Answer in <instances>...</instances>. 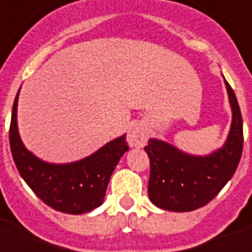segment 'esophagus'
Here are the masks:
<instances>
[{"label":"esophagus","mask_w":252,"mask_h":252,"mask_svg":"<svg viewBox=\"0 0 252 252\" xmlns=\"http://www.w3.org/2000/svg\"><path fill=\"white\" fill-rule=\"evenodd\" d=\"M148 141V128L142 124L134 125L133 127L128 130L127 142L130 146L134 148H142Z\"/></svg>","instance_id":"obj_1"}]
</instances>
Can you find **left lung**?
Instances as JSON below:
<instances>
[{"instance_id":"8db88e82","label":"left lung","mask_w":252,"mask_h":252,"mask_svg":"<svg viewBox=\"0 0 252 252\" xmlns=\"http://www.w3.org/2000/svg\"><path fill=\"white\" fill-rule=\"evenodd\" d=\"M225 87L232 107V125L223 148L205 157H194L158 139H149L145 146L150 159L148 193L158 208L189 212L204 207L234 176L243 152V121L227 80Z\"/></svg>"}]
</instances>
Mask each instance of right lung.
Instances as JSON below:
<instances>
[{"mask_svg":"<svg viewBox=\"0 0 252 252\" xmlns=\"http://www.w3.org/2000/svg\"><path fill=\"white\" fill-rule=\"evenodd\" d=\"M17 100L18 94L13 103L9 142L14 164L25 183L47 205L64 214H86L99 207L103 203L114 169L128 150L126 135L108 142L78 162L48 164L34 157L20 139Z\"/></svg>","mask_w":252,"mask_h":252,"instance_id":"right-lung-1","label":"right lung"}]
</instances>
